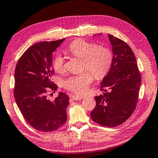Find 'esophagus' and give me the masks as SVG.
I'll use <instances>...</instances> for the list:
<instances>
[{
	"label": "esophagus",
	"instance_id": "obj_1",
	"mask_svg": "<svg viewBox=\"0 0 158 158\" xmlns=\"http://www.w3.org/2000/svg\"><path fill=\"white\" fill-rule=\"evenodd\" d=\"M70 98L74 101H80V100L83 99V96H70Z\"/></svg>",
	"mask_w": 158,
	"mask_h": 158
}]
</instances>
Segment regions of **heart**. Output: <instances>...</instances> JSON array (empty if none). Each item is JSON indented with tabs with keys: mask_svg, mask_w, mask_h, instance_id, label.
<instances>
[{
	"mask_svg": "<svg viewBox=\"0 0 158 158\" xmlns=\"http://www.w3.org/2000/svg\"><path fill=\"white\" fill-rule=\"evenodd\" d=\"M67 52L72 56L82 59V73L70 76L64 81V87L77 95H83L88 91L89 85L94 81L92 72L96 78L104 77L111 67L112 56L107 48L96 46L91 42L81 39L74 40L67 48ZM52 67L57 72L64 71V60L57 55L52 60Z\"/></svg>",
	"mask_w": 158,
	"mask_h": 158,
	"instance_id": "obj_1",
	"label": "heart"
}]
</instances>
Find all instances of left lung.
<instances>
[{
  "label": "left lung",
  "mask_w": 158,
  "mask_h": 158,
  "mask_svg": "<svg viewBox=\"0 0 158 158\" xmlns=\"http://www.w3.org/2000/svg\"><path fill=\"white\" fill-rule=\"evenodd\" d=\"M112 46L111 67L101 84L102 95L94 98L93 121L102 126L114 127L128 119L136 108L141 77L134 54L129 45L108 35Z\"/></svg>",
  "instance_id": "1"
}]
</instances>
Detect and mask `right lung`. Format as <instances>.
Listing matches in <instances>:
<instances>
[{
	"mask_svg": "<svg viewBox=\"0 0 158 158\" xmlns=\"http://www.w3.org/2000/svg\"><path fill=\"white\" fill-rule=\"evenodd\" d=\"M64 39L33 45L22 54L15 67L14 96L16 103L28 124L40 131H55L67 120L69 98L60 92L54 101L47 99L48 92H55L57 89L51 81L54 73L52 52Z\"/></svg>",
	"mask_w": 158,
	"mask_h": 158,
	"instance_id": "right-lung-1",
	"label": "right lung"
}]
</instances>
